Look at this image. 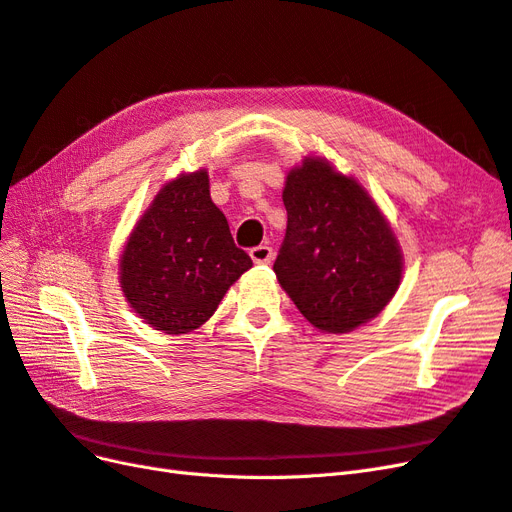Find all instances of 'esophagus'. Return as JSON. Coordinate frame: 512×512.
<instances>
[{
	"mask_svg": "<svg viewBox=\"0 0 512 512\" xmlns=\"http://www.w3.org/2000/svg\"><path fill=\"white\" fill-rule=\"evenodd\" d=\"M250 256L252 260L256 262V265H269V262L273 260V247L269 245H256L250 250Z\"/></svg>",
	"mask_w": 512,
	"mask_h": 512,
	"instance_id": "esophagus-1",
	"label": "esophagus"
}]
</instances>
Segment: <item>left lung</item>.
Here are the masks:
<instances>
[{
  "instance_id": "1",
  "label": "left lung",
  "mask_w": 512,
  "mask_h": 512,
  "mask_svg": "<svg viewBox=\"0 0 512 512\" xmlns=\"http://www.w3.org/2000/svg\"><path fill=\"white\" fill-rule=\"evenodd\" d=\"M282 198L288 226L273 271L292 303L322 333L374 320L404 277V254L376 200L322 156L288 170Z\"/></svg>"
}]
</instances>
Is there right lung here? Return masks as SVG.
Returning <instances> with one entry per match:
<instances>
[{
  "instance_id": "1",
  "label": "right lung",
  "mask_w": 512,
  "mask_h": 512,
  "mask_svg": "<svg viewBox=\"0 0 512 512\" xmlns=\"http://www.w3.org/2000/svg\"><path fill=\"white\" fill-rule=\"evenodd\" d=\"M252 269L209 194L207 168L162 183L119 256V286L145 324L190 333L215 314L228 288Z\"/></svg>"
}]
</instances>
